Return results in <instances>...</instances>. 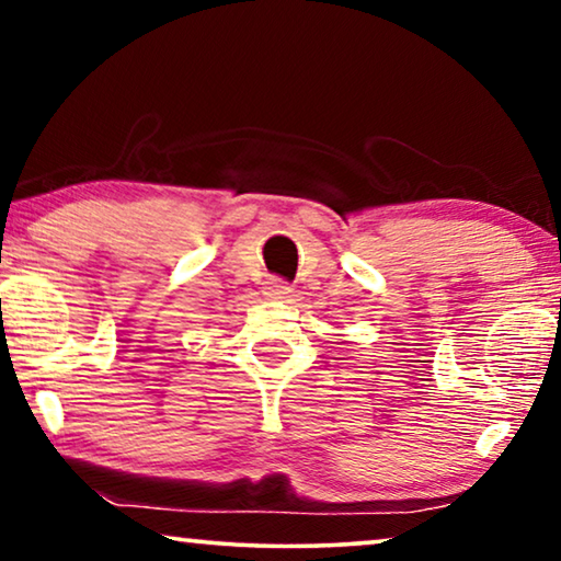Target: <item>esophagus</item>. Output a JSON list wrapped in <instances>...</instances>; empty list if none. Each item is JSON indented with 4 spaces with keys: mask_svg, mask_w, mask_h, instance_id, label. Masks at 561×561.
Segmentation results:
<instances>
[{
    "mask_svg": "<svg viewBox=\"0 0 561 561\" xmlns=\"http://www.w3.org/2000/svg\"><path fill=\"white\" fill-rule=\"evenodd\" d=\"M264 289H266V295L277 297V299H289L291 297V287L282 279H270V282H266Z\"/></svg>",
    "mask_w": 561,
    "mask_h": 561,
    "instance_id": "esophagus-1",
    "label": "esophagus"
}]
</instances>
